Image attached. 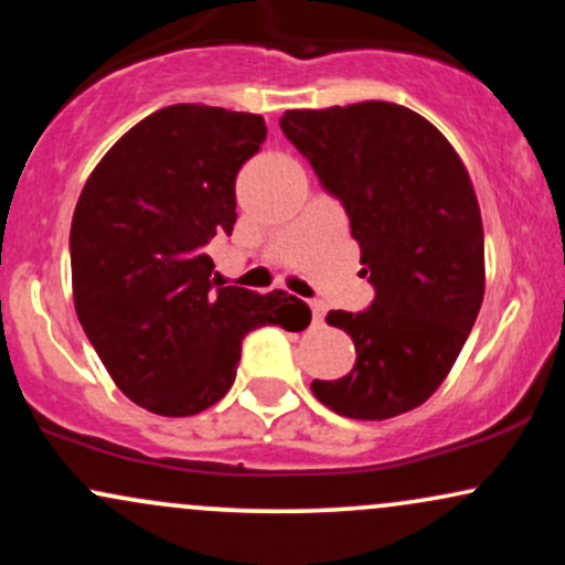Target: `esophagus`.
<instances>
[{
    "label": "esophagus",
    "instance_id": "34e87169",
    "mask_svg": "<svg viewBox=\"0 0 565 565\" xmlns=\"http://www.w3.org/2000/svg\"><path fill=\"white\" fill-rule=\"evenodd\" d=\"M310 310H313V323H321L323 316H327V305H323L321 300L310 302Z\"/></svg>",
    "mask_w": 565,
    "mask_h": 565
}]
</instances>
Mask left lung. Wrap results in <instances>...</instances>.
<instances>
[{
    "label": "left lung",
    "mask_w": 565,
    "mask_h": 565,
    "mask_svg": "<svg viewBox=\"0 0 565 565\" xmlns=\"http://www.w3.org/2000/svg\"><path fill=\"white\" fill-rule=\"evenodd\" d=\"M287 140L345 206L374 300L332 310L355 366L313 380L323 406L391 419L425 404L451 372L483 302V223L462 159L430 121L385 100L287 111Z\"/></svg>",
    "instance_id": "8db88e82"
}]
</instances>
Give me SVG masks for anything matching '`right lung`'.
Returning <instances> with one entry per match:
<instances>
[{
  "label": "right lung",
  "instance_id": "obj_1",
  "mask_svg": "<svg viewBox=\"0 0 565 565\" xmlns=\"http://www.w3.org/2000/svg\"><path fill=\"white\" fill-rule=\"evenodd\" d=\"M265 121L225 108H161L100 159L71 220L79 323L129 401L191 417L236 380L242 340L276 323L297 332L310 308L287 291L223 287L204 246L236 223V174Z\"/></svg>",
  "mask_w": 565,
  "mask_h": 565
}]
</instances>
